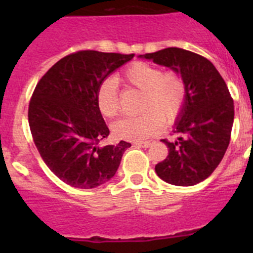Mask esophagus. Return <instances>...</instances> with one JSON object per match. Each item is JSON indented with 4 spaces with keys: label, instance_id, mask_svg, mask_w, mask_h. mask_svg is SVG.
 Wrapping results in <instances>:
<instances>
[{
    "label": "esophagus",
    "instance_id": "esophagus-1",
    "mask_svg": "<svg viewBox=\"0 0 253 253\" xmlns=\"http://www.w3.org/2000/svg\"><path fill=\"white\" fill-rule=\"evenodd\" d=\"M134 146H137V147H142V148H148L149 146H151V143L149 142H134Z\"/></svg>",
    "mask_w": 253,
    "mask_h": 253
}]
</instances>
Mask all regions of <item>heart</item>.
Returning <instances> with one entry per match:
<instances>
[{
	"instance_id": "1",
	"label": "heart",
	"mask_w": 253,
	"mask_h": 253,
	"mask_svg": "<svg viewBox=\"0 0 253 253\" xmlns=\"http://www.w3.org/2000/svg\"><path fill=\"white\" fill-rule=\"evenodd\" d=\"M126 87L142 91L138 116H129L113 125L122 139L143 140L160 133L163 123L171 125L180 118L187 99L185 78L176 71H166L147 62H135L118 77ZM96 105L105 118H115L120 111V93L114 80H104L96 91Z\"/></svg>"
}]
</instances>
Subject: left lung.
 I'll list each match as a JSON object with an SVG mask.
<instances>
[{"label": "left lung", "mask_w": 253, "mask_h": 253, "mask_svg": "<svg viewBox=\"0 0 253 253\" xmlns=\"http://www.w3.org/2000/svg\"><path fill=\"white\" fill-rule=\"evenodd\" d=\"M140 57L169 67L185 78L187 99L175 124V142L156 173L171 185L193 186L214 172L229 146L234 119L233 99L214 64L190 50L166 48Z\"/></svg>", "instance_id": "1"}]
</instances>
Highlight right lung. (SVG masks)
I'll return each instance as SVG.
<instances>
[{
    "label": "right lung",
    "instance_id": "right-lung-1",
    "mask_svg": "<svg viewBox=\"0 0 253 253\" xmlns=\"http://www.w3.org/2000/svg\"><path fill=\"white\" fill-rule=\"evenodd\" d=\"M134 54L80 50L58 60L40 78L29 104V125L53 173L77 189L110 180L130 143L101 146L110 130L96 105L99 84Z\"/></svg>",
    "mask_w": 253,
    "mask_h": 253
}]
</instances>
